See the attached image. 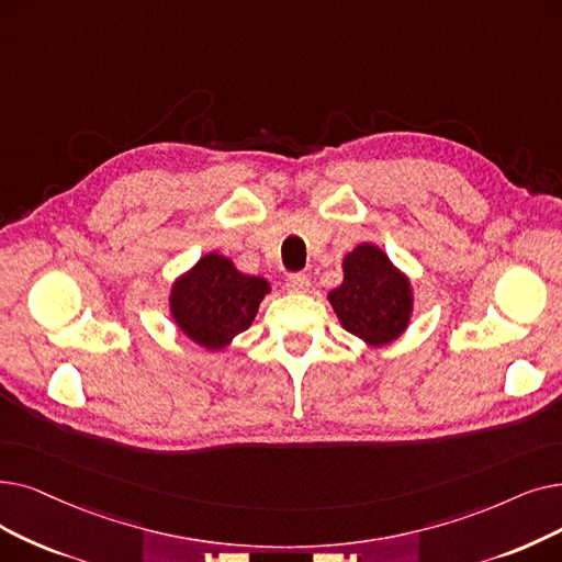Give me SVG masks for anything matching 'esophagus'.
Masks as SVG:
<instances>
[{"label":"esophagus","instance_id":"obj_1","mask_svg":"<svg viewBox=\"0 0 562 562\" xmlns=\"http://www.w3.org/2000/svg\"><path fill=\"white\" fill-rule=\"evenodd\" d=\"M286 289L291 291V294H305V291H310V278L305 273H291L286 276Z\"/></svg>","mask_w":562,"mask_h":562}]
</instances>
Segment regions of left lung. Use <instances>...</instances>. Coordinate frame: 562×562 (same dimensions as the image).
<instances>
[{
  "instance_id": "left-lung-1",
  "label": "left lung",
  "mask_w": 562,
  "mask_h": 562,
  "mask_svg": "<svg viewBox=\"0 0 562 562\" xmlns=\"http://www.w3.org/2000/svg\"><path fill=\"white\" fill-rule=\"evenodd\" d=\"M341 268L345 280L328 294L341 328L370 347L395 341L406 330L413 312L408 278L372 243L356 246Z\"/></svg>"
}]
</instances>
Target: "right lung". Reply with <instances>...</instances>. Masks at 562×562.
Returning a JSON list of instances; mask_svg holds the SVG:
<instances>
[{
    "mask_svg": "<svg viewBox=\"0 0 562 562\" xmlns=\"http://www.w3.org/2000/svg\"><path fill=\"white\" fill-rule=\"evenodd\" d=\"M268 291L263 278L240 273L232 259L209 252L172 284L169 312L194 345L221 351L250 328Z\"/></svg>",
    "mask_w": 562,
    "mask_h": 562,
    "instance_id": "1",
    "label": "right lung"
}]
</instances>
